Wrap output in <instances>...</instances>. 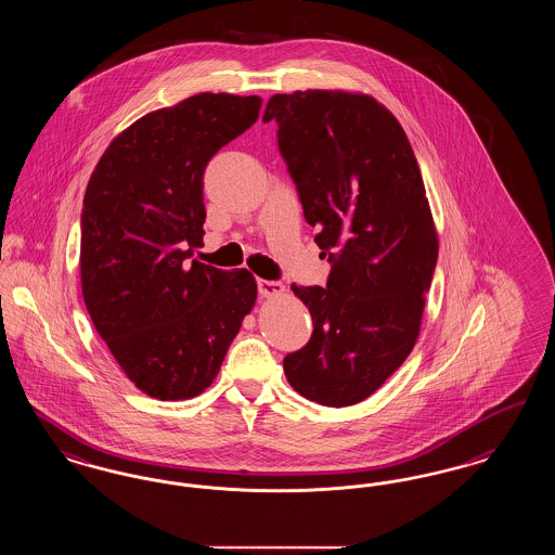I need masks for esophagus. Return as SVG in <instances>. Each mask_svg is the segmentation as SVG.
Instances as JSON below:
<instances>
[{"label":"esophagus","mask_w":555,"mask_h":555,"mask_svg":"<svg viewBox=\"0 0 555 555\" xmlns=\"http://www.w3.org/2000/svg\"><path fill=\"white\" fill-rule=\"evenodd\" d=\"M283 291H285V287H283L281 283H276V281L258 279V293H260L262 297H276V295H281Z\"/></svg>","instance_id":"1"}]
</instances>
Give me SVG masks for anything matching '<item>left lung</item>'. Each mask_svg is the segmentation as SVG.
Listing matches in <instances>:
<instances>
[{
	"label": "left lung",
	"instance_id": "obj_1",
	"mask_svg": "<svg viewBox=\"0 0 555 555\" xmlns=\"http://www.w3.org/2000/svg\"><path fill=\"white\" fill-rule=\"evenodd\" d=\"M264 121L279 124L287 163L326 287H297L313 333L283 359L295 392L324 406L374 395L415 347L438 235L422 171L397 117L367 94L297 90L274 94Z\"/></svg>",
	"mask_w": 555,
	"mask_h": 555
}]
</instances>
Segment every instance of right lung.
Here are the masks:
<instances>
[{
	"mask_svg": "<svg viewBox=\"0 0 555 555\" xmlns=\"http://www.w3.org/2000/svg\"><path fill=\"white\" fill-rule=\"evenodd\" d=\"M260 107V96L194 94L133 121L90 176L80 219L85 304L119 367L153 399L204 392L256 304L245 268L188 258L204 235V169Z\"/></svg>",
	"mask_w": 555,
	"mask_h": 555,
	"instance_id": "right-lung-1",
	"label": "right lung"
}]
</instances>
